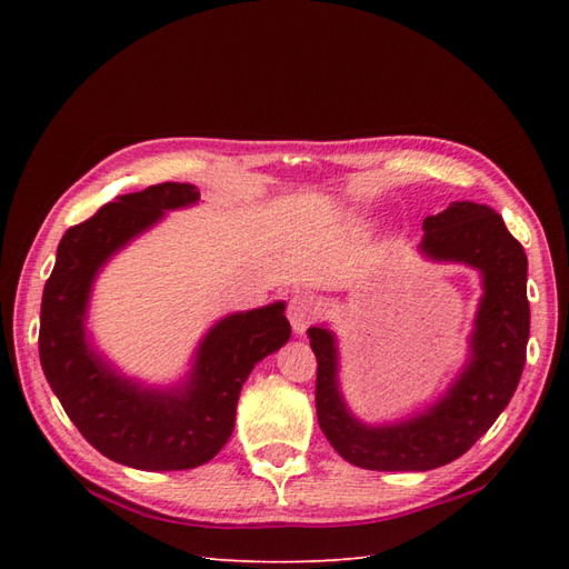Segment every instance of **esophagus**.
Listing matches in <instances>:
<instances>
[{"label": "esophagus", "mask_w": 569, "mask_h": 569, "mask_svg": "<svg viewBox=\"0 0 569 569\" xmlns=\"http://www.w3.org/2000/svg\"><path fill=\"white\" fill-rule=\"evenodd\" d=\"M320 299L313 295H297L289 301V322L297 335H303L313 320L320 316Z\"/></svg>", "instance_id": "34e87169"}]
</instances>
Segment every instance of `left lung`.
Wrapping results in <instances>:
<instances>
[{
  "label": "left lung",
  "mask_w": 569,
  "mask_h": 569,
  "mask_svg": "<svg viewBox=\"0 0 569 569\" xmlns=\"http://www.w3.org/2000/svg\"><path fill=\"white\" fill-rule=\"evenodd\" d=\"M418 251L437 263L479 270L481 289L470 356L453 385L408 420L368 425L339 389V349L325 325L308 327L318 358V422L332 449L356 468L425 472L460 458L501 416L525 370L529 339L527 253L503 218L485 203L453 201L427 216Z\"/></svg>",
  "instance_id": "1"
}]
</instances>
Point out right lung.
<instances>
[{"instance_id": "obj_1", "label": "right lung", "mask_w": 569, "mask_h": 569, "mask_svg": "<svg viewBox=\"0 0 569 569\" xmlns=\"http://www.w3.org/2000/svg\"><path fill=\"white\" fill-rule=\"evenodd\" d=\"M199 201L187 182L123 194L68 228L42 295L40 363L66 416L94 449L134 470H192L228 443L242 385L258 360L289 341L284 301L218 320L176 387H147L116 370L90 341L88 306L97 274L168 211Z\"/></svg>"}]
</instances>
